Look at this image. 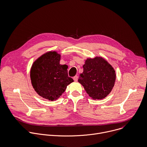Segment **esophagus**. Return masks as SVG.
I'll return each mask as SVG.
<instances>
[{
    "label": "esophagus",
    "mask_w": 147,
    "mask_h": 147,
    "mask_svg": "<svg viewBox=\"0 0 147 147\" xmlns=\"http://www.w3.org/2000/svg\"><path fill=\"white\" fill-rule=\"evenodd\" d=\"M73 80H74V81L77 82V81H78V76H74V77H73Z\"/></svg>",
    "instance_id": "34e87169"
}]
</instances>
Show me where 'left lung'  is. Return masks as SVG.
I'll list each match as a JSON object with an SVG mask.
<instances>
[{"label": "left lung", "mask_w": 147, "mask_h": 147, "mask_svg": "<svg viewBox=\"0 0 147 147\" xmlns=\"http://www.w3.org/2000/svg\"><path fill=\"white\" fill-rule=\"evenodd\" d=\"M83 68L78 81L86 93L95 100L106 97L112 91L116 80L113 67L102 57H96L87 59Z\"/></svg>", "instance_id": "8db88e82"}]
</instances>
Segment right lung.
<instances>
[{
  "label": "right lung",
  "instance_id": "add662e5",
  "mask_svg": "<svg viewBox=\"0 0 147 147\" xmlns=\"http://www.w3.org/2000/svg\"><path fill=\"white\" fill-rule=\"evenodd\" d=\"M60 54L49 51L40 56L33 63L30 78L36 92L49 100L58 99L73 80L68 76L67 66L60 65Z\"/></svg>",
  "mask_w": 147,
  "mask_h": 147
}]
</instances>
